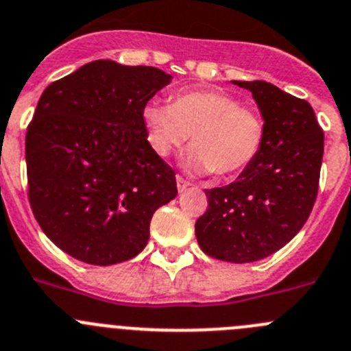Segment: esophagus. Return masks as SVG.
<instances>
[{
    "mask_svg": "<svg viewBox=\"0 0 351 351\" xmlns=\"http://www.w3.org/2000/svg\"><path fill=\"white\" fill-rule=\"evenodd\" d=\"M176 186H178V192H183L186 191V186H191V182L183 178V176L176 175Z\"/></svg>",
    "mask_w": 351,
    "mask_h": 351,
    "instance_id": "1",
    "label": "esophagus"
}]
</instances>
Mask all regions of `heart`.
<instances>
[{"label":"heart","instance_id":"1","mask_svg":"<svg viewBox=\"0 0 351 351\" xmlns=\"http://www.w3.org/2000/svg\"><path fill=\"white\" fill-rule=\"evenodd\" d=\"M143 123L150 149L160 157L178 150L192 135L194 147L185 165L199 175L244 171L260 156L267 135L263 116L225 91H183L173 106L150 101L143 109Z\"/></svg>","mask_w":351,"mask_h":351}]
</instances>
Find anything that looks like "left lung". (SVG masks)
<instances>
[{
	"label": "left lung",
	"instance_id": "1",
	"mask_svg": "<svg viewBox=\"0 0 351 351\" xmlns=\"http://www.w3.org/2000/svg\"><path fill=\"white\" fill-rule=\"evenodd\" d=\"M253 93L267 126L263 149L235 182L206 191L195 221L206 254L230 263L263 260L308 220L319 192L324 133L306 100L267 81H234Z\"/></svg>",
	"mask_w": 351,
	"mask_h": 351
}]
</instances>
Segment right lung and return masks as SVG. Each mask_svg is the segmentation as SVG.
Listing matches in <instances>:
<instances>
[{
  "label": "right lung",
  "instance_id": "add662e5",
  "mask_svg": "<svg viewBox=\"0 0 351 351\" xmlns=\"http://www.w3.org/2000/svg\"><path fill=\"white\" fill-rule=\"evenodd\" d=\"M169 83L160 69L95 60L43 91L25 135L29 202L72 258L98 267L135 258L156 209L178 194L143 123Z\"/></svg>",
  "mask_w": 351,
  "mask_h": 351
}]
</instances>
